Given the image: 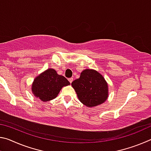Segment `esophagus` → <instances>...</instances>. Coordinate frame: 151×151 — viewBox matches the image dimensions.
I'll return each instance as SVG.
<instances>
[{
  "instance_id": "obj_1",
  "label": "esophagus",
  "mask_w": 151,
  "mask_h": 151,
  "mask_svg": "<svg viewBox=\"0 0 151 151\" xmlns=\"http://www.w3.org/2000/svg\"><path fill=\"white\" fill-rule=\"evenodd\" d=\"M68 81L70 82V83H72V82L73 81V78H68Z\"/></svg>"
}]
</instances>
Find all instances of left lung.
Returning <instances> with one entry per match:
<instances>
[{
	"instance_id": "left-lung-1",
	"label": "left lung",
	"mask_w": 151,
	"mask_h": 151,
	"mask_svg": "<svg viewBox=\"0 0 151 151\" xmlns=\"http://www.w3.org/2000/svg\"><path fill=\"white\" fill-rule=\"evenodd\" d=\"M71 85L82 103L88 107L103 104L109 96V86L103 76L94 69L82 71Z\"/></svg>"
}]
</instances>
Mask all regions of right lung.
<instances>
[{"label": "right lung", "instance_id": "add662e5", "mask_svg": "<svg viewBox=\"0 0 151 151\" xmlns=\"http://www.w3.org/2000/svg\"><path fill=\"white\" fill-rule=\"evenodd\" d=\"M69 85L65 76L58 75L53 68H48L34 79L31 91L37 98L47 102L55 99L63 86Z\"/></svg>", "mask_w": 151, "mask_h": 151}]
</instances>
